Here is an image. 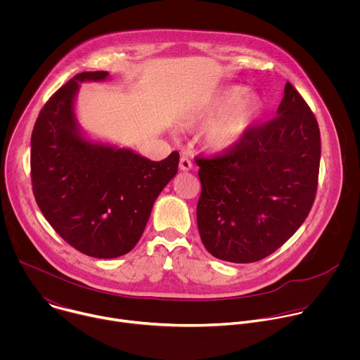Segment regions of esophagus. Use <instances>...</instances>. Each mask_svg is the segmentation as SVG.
<instances>
[{
	"label": "esophagus",
	"instance_id": "obj_1",
	"mask_svg": "<svg viewBox=\"0 0 360 360\" xmlns=\"http://www.w3.org/2000/svg\"><path fill=\"white\" fill-rule=\"evenodd\" d=\"M179 169L184 171V172L191 171V169H192V162H191V160L186 158V157H182L181 161H179Z\"/></svg>",
	"mask_w": 360,
	"mask_h": 360
}]
</instances>
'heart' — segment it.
I'll list each match as a JSON object with an SVG mask.
<instances>
[{"label":"heart","mask_w":360,"mask_h":360,"mask_svg":"<svg viewBox=\"0 0 360 360\" xmlns=\"http://www.w3.org/2000/svg\"><path fill=\"white\" fill-rule=\"evenodd\" d=\"M265 101L243 85L232 84L203 99L184 118L189 129L207 125L203 145L212 153H228L236 149L250 134L264 114Z\"/></svg>","instance_id":"b5f03b06"}]
</instances>
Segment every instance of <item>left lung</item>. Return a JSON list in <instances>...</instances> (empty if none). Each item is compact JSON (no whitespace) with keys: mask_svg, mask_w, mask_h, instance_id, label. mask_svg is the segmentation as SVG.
I'll use <instances>...</instances> for the list:
<instances>
[{"mask_svg":"<svg viewBox=\"0 0 360 360\" xmlns=\"http://www.w3.org/2000/svg\"><path fill=\"white\" fill-rule=\"evenodd\" d=\"M276 118L233 150L199 160L196 207L203 246L215 258L250 264L281 248L304 222L318 188V121L290 82Z\"/></svg>","mask_w":360,"mask_h":360,"instance_id":"left-lung-1","label":"left lung"}]
</instances>
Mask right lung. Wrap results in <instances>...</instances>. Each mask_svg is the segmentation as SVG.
<instances>
[{
    "instance_id": "obj_1",
    "label": "right lung",
    "mask_w": 360,
    "mask_h": 360,
    "mask_svg": "<svg viewBox=\"0 0 360 360\" xmlns=\"http://www.w3.org/2000/svg\"><path fill=\"white\" fill-rule=\"evenodd\" d=\"M108 78L95 71L70 79L44 105L31 136L32 191L42 215L71 246L99 259L134 249L179 162L176 150L155 162L84 131L75 112L81 84Z\"/></svg>"
}]
</instances>
